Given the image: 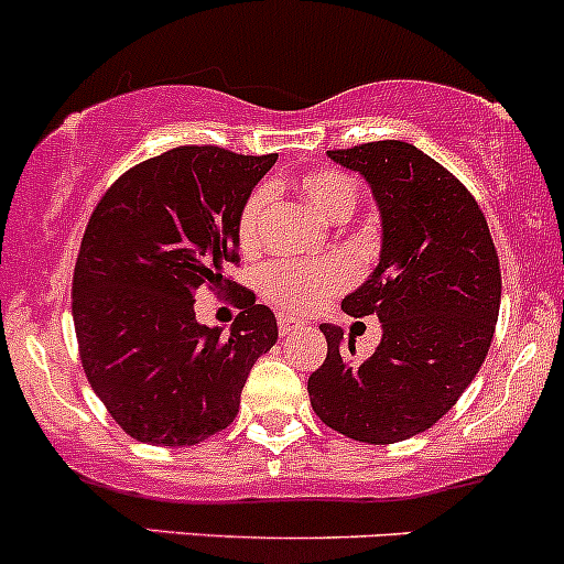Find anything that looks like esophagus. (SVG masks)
I'll return each mask as SVG.
<instances>
[{
	"mask_svg": "<svg viewBox=\"0 0 564 564\" xmlns=\"http://www.w3.org/2000/svg\"><path fill=\"white\" fill-rule=\"evenodd\" d=\"M297 327H300L297 318H289V316H281V318H278V333H281L283 338H286V335H292L294 329H297Z\"/></svg>",
	"mask_w": 564,
	"mask_h": 564,
	"instance_id": "34e87169",
	"label": "esophagus"
}]
</instances>
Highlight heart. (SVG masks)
Here are the masks:
<instances>
[{"instance_id":"b5f03b06","label":"heart","mask_w":564,"mask_h":564,"mask_svg":"<svg viewBox=\"0 0 564 564\" xmlns=\"http://www.w3.org/2000/svg\"><path fill=\"white\" fill-rule=\"evenodd\" d=\"M294 191L329 220H346L357 207L355 180L338 169H316V172L300 174L294 180ZM267 204H270V191L256 187L242 207L237 240L246 250L259 246ZM351 275H355L351 264L338 256L322 261H275L261 272V292L278 308L289 314H303L344 289Z\"/></svg>"}]
</instances>
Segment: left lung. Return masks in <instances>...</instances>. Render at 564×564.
<instances>
[{"instance_id":"8db88e82","label":"left lung","mask_w":564,"mask_h":564,"mask_svg":"<svg viewBox=\"0 0 564 564\" xmlns=\"http://www.w3.org/2000/svg\"><path fill=\"white\" fill-rule=\"evenodd\" d=\"M368 182L382 218L371 275L344 297L351 316H377L382 340L355 362V340L318 324L327 357L311 373V406L355 442L392 445L436 423L480 371L494 338L502 275L471 193L406 141L327 152Z\"/></svg>"}]
</instances>
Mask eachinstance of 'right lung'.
Wrapping results in <instances>:
<instances>
[{"label": "right lung", "instance_id": "right-lung-1", "mask_svg": "<svg viewBox=\"0 0 564 564\" xmlns=\"http://www.w3.org/2000/svg\"><path fill=\"white\" fill-rule=\"evenodd\" d=\"M278 155L174 147L124 172L89 218L73 272L84 373L135 442L191 447L235 423L246 379L278 340L253 292L226 281L237 224ZM236 290L229 336L198 325L192 294Z\"/></svg>", "mask_w": 564, "mask_h": 564}]
</instances>
